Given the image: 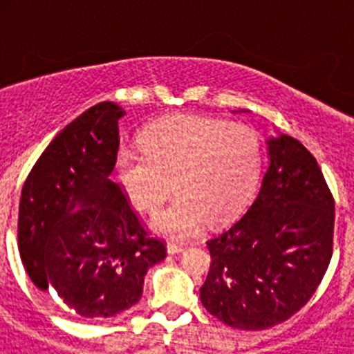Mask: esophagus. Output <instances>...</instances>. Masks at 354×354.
Wrapping results in <instances>:
<instances>
[{"label":"esophagus","instance_id":"1","mask_svg":"<svg viewBox=\"0 0 354 354\" xmlns=\"http://www.w3.org/2000/svg\"><path fill=\"white\" fill-rule=\"evenodd\" d=\"M167 252L170 253V255H175V253H183L184 252V246L183 245H177V243H168Z\"/></svg>","mask_w":354,"mask_h":354}]
</instances>
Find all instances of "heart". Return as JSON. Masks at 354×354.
I'll return each mask as SVG.
<instances>
[{
  "label": "heart",
  "instance_id": "b5f03b06",
  "mask_svg": "<svg viewBox=\"0 0 354 354\" xmlns=\"http://www.w3.org/2000/svg\"><path fill=\"white\" fill-rule=\"evenodd\" d=\"M142 150L120 149L115 179L133 207L156 212L152 230L175 241L192 239L211 223L232 218L248 202L262 167L259 134L243 124L205 117H170L143 131Z\"/></svg>",
  "mask_w": 354,
  "mask_h": 354
}]
</instances>
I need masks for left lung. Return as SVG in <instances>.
Segmentation results:
<instances>
[{"instance_id": "obj_1", "label": "left lung", "mask_w": 354, "mask_h": 354, "mask_svg": "<svg viewBox=\"0 0 354 354\" xmlns=\"http://www.w3.org/2000/svg\"><path fill=\"white\" fill-rule=\"evenodd\" d=\"M270 165L248 211L207 241L200 289L209 314L237 330H266L312 298L333 252L335 204L317 161L298 140H268Z\"/></svg>"}]
</instances>
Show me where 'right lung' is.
<instances>
[{"label":"right lung","instance_id":"right-lung-1","mask_svg":"<svg viewBox=\"0 0 354 354\" xmlns=\"http://www.w3.org/2000/svg\"><path fill=\"white\" fill-rule=\"evenodd\" d=\"M124 115L109 101L81 113L44 150L21 193L19 252L28 277L84 319L136 305L149 268L167 257L109 177Z\"/></svg>","mask_w":354,"mask_h":354}]
</instances>
